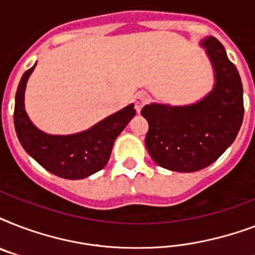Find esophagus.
I'll return each mask as SVG.
<instances>
[{
  "mask_svg": "<svg viewBox=\"0 0 255 255\" xmlns=\"http://www.w3.org/2000/svg\"><path fill=\"white\" fill-rule=\"evenodd\" d=\"M148 103V95L145 92H139V94H136L135 96V108L136 111L140 112L141 111V108Z\"/></svg>",
  "mask_w": 255,
  "mask_h": 255,
  "instance_id": "34e87169",
  "label": "esophagus"
}]
</instances>
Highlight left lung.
I'll return each mask as SVG.
<instances>
[{"instance_id":"1","label":"left lung","mask_w":255,"mask_h":255,"mask_svg":"<svg viewBox=\"0 0 255 255\" xmlns=\"http://www.w3.org/2000/svg\"><path fill=\"white\" fill-rule=\"evenodd\" d=\"M214 73V86L185 106L151 103L141 115L149 129L145 147L157 165L190 173L214 163L236 139L244 120V90L224 46L209 35L200 42Z\"/></svg>"}]
</instances>
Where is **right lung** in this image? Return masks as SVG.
Instances as JSON below:
<instances>
[{"mask_svg": "<svg viewBox=\"0 0 255 255\" xmlns=\"http://www.w3.org/2000/svg\"><path fill=\"white\" fill-rule=\"evenodd\" d=\"M35 65L22 75L15 94L14 127L23 149L46 170L62 178L81 180L103 169L116 137L135 116L133 104H128L86 131L73 135L46 133L34 126L25 110L26 85Z\"/></svg>", "mask_w": 255, "mask_h": 255, "instance_id": "right-lung-1", "label": "right lung"}]
</instances>
